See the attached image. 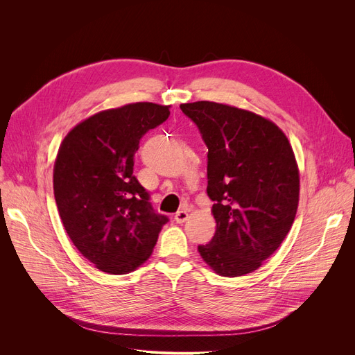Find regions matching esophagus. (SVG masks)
Masks as SVG:
<instances>
[{"instance_id":"1","label":"esophagus","mask_w":355,"mask_h":355,"mask_svg":"<svg viewBox=\"0 0 355 355\" xmlns=\"http://www.w3.org/2000/svg\"><path fill=\"white\" fill-rule=\"evenodd\" d=\"M175 221L178 223V225H182V223H185V220L189 218V211L187 210H180L175 213Z\"/></svg>"}]
</instances>
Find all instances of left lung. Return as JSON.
I'll return each mask as SVG.
<instances>
[{
  "label": "left lung",
  "instance_id": "8db88e82",
  "mask_svg": "<svg viewBox=\"0 0 355 355\" xmlns=\"http://www.w3.org/2000/svg\"><path fill=\"white\" fill-rule=\"evenodd\" d=\"M207 154V194L216 233L198 252L216 273L236 277L262 266L289 233L300 171L286 135L253 112L216 102L182 103Z\"/></svg>",
  "mask_w": 355,
  "mask_h": 355
}]
</instances>
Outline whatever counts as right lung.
Listing matches in <instances>:
<instances>
[{"label":"right lung","mask_w":355,"mask_h":355,"mask_svg":"<svg viewBox=\"0 0 355 355\" xmlns=\"http://www.w3.org/2000/svg\"><path fill=\"white\" fill-rule=\"evenodd\" d=\"M168 116L170 106L151 102L102 110L74 126L59 148L53 190L60 218L73 245L102 272L141 266L168 221L134 175L141 138Z\"/></svg>","instance_id":"1"}]
</instances>
